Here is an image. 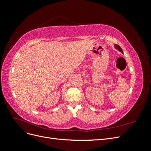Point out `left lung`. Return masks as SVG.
<instances>
[{
  "mask_svg": "<svg viewBox=\"0 0 151 151\" xmlns=\"http://www.w3.org/2000/svg\"><path fill=\"white\" fill-rule=\"evenodd\" d=\"M115 47L116 49H118V50H119V51H120V52H122V53H123V51H122V48H121V47H120V46H118V45H115Z\"/></svg>",
  "mask_w": 151,
  "mask_h": 151,
  "instance_id": "left-lung-1",
  "label": "left lung"
}]
</instances>
